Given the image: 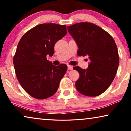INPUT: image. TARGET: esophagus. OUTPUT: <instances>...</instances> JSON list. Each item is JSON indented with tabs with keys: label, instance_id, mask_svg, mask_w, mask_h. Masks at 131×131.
Segmentation results:
<instances>
[{
	"label": "esophagus",
	"instance_id": "1",
	"mask_svg": "<svg viewBox=\"0 0 131 131\" xmlns=\"http://www.w3.org/2000/svg\"><path fill=\"white\" fill-rule=\"evenodd\" d=\"M68 70H73V67L71 66H70V65H68Z\"/></svg>",
	"mask_w": 131,
	"mask_h": 131
}]
</instances>
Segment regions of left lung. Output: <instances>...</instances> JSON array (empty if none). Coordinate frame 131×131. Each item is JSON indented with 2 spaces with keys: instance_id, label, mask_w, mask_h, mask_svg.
Segmentation results:
<instances>
[{
  "instance_id": "8db88e82",
  "label": "left lung",
  "mask_w": 131,
  "mask_h": 131,
  "mask_svg": "<svg viewBox=\"0 0 131 131\" xmlns=\"http://www.w3.org/2000/svg\"><path fill=\"white\" fill-rule=\"evenodd\" d=\"M67 29L78 45V55H87L89 60L87 69L73 67L80 74L76 89L86 96L100 95L110 86L117 73L119 58L116 43L110 34L91 23H76Z\"/></svg>"
}]
</instances>
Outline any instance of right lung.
<instances>
[{"mask_svg":"<svg viewBox=\"0 0 131 131\" xmlns=\"http://www.w3.org/2000/svg\"><path fill=\"white\" fill-rule=\"evenodd\" d=\"M66 25H37L23 35L18 44L13 62L17 79L25 91L39 100L55 94L67 66H53L46 58L52 56L57 41L67 34Z\"/></svg>","mask_w":131,"mask_h":131,"instance_id":"obj_1","label":"right lung"}]
</instances>
